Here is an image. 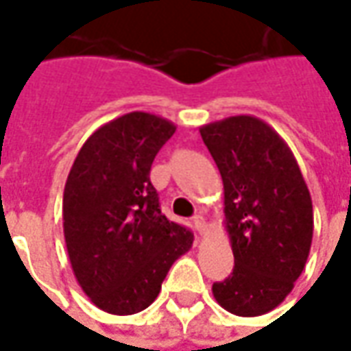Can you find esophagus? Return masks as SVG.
<instances>
[{"mask_svg":"<svg viewBox=\"0 0 351 351\" xmlns=\"http://www.w3.org/2000/svg\"><path fill=\"white\" fill-rule=\"evenodd\" d=\"M192 221H194V228H196V232H198V234H204L206 232L204 218H202V216H194V218H192Z\"/></svg>","mask_w":351,"mask_h":351,"instance_id":"esophagus-1","label":"esophagus"}]
</instances>
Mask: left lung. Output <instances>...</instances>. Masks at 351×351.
<instances>
[{"mask_svg":"<svg viewBox=\"0 0 351 351\" xmlns=\"http://www.w3.org/2000/svg\"><path fill=\"white\" fill-rule=\"evenodd\" d=\"M223 182L226 230L234 271L212 285L221 308L259 316L279 306L306 265L313 243V200L293 151L253 115L200 128Z\"/></svg>","mask_w":351,"mask_h":351,"instance_id":"obj_1","label":"left lung"}]
</instances>
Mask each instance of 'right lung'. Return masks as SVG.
Here are the masks:
<instances>
[{
  "label": "right lung",
  "mask_w": 351,
  "mask_h": 351,
  "mask_svg": "<svg viewBox=\"0 0 351 351\" xmlns=\"http://www.w3.org/2000/svg\"><path fill=\"white\" fill-rule=\"evenodd\" d=\"M176 131L159 115L131 112L96 130L70 169L62 220L74 277L110 314H135L192 247L191 230L160 214L151 165Z\"/></svg>",
  "instance_id": "1"
}]
</instances>
